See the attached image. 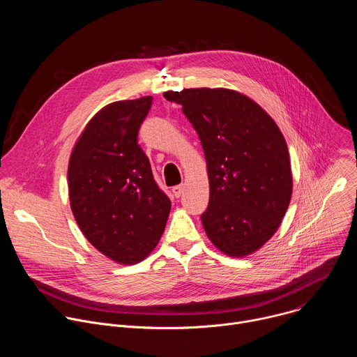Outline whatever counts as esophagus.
<instances>
[{
	"label": "esophagus",
	"mask_w": 357,
	"mask_h": 357,
	"mask_svg": "<svg viewBox=\"0 0 357 357\" xmlns=\"http://www.w3.org/2000/svg\"><path fill=\"white\" fill-rule=\"evenodd\" d=\"M172 192L175 195V197H181L183 193V185H176L172 188Z\"/></svg>",
	"instance_id": "1"
}]
</instances>
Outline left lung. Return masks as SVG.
<instances>
[{"label": "left lung", "mask_w": 357, "mask_h": 357, "mask_svg": "<svg viewBox=\"0 0 357 357\" xmlns=\"http://www.w3.org/2000/svg\"><path fill=\"white\" fill-rule=\"evenodd\" d=\"M202 142L209 205L202 225L230 257L267 243L281 225L292 193L288 146L275 121L250 97L229 89L165 91Z\"/></svg>", "instance_id": "left-lung-1"}]
</instances>
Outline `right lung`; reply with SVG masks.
<instances>
[{"mask_svg": "<svg viewBox=\"0 0 357 357\" xmlns=\"http://www.w3.org/2000/svg\"><path fill=\"white\" fill-rule=\"evenodd\" d=\"M151 105L145 96L101 109L69 160L73 216L84 237L120 264H137L155 248L171 211L137 141Z\"/></svg>", "mask_w": 357, "mask_h": 357, "instance_id": "1", "label": "right lung"}]
</instances>
